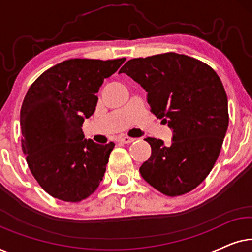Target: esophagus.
<instances>
[{"label": "esophagus", "instance_id": "34e87169", "mask_svg": "<svg viewBox=\"0 0 252 252\" xmlns=\"http://www.w3.org/2000/svg\"><path fill=\"white\" fill-rule=\"evenodd\" d=\"M118 141H119V142H122V143H132L133 141H135V139H134V137L123 135V136L118 137Z\"/></svg>", "mask_w": 252, "mask_h": 252}]
</instances>
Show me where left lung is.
<instances>
[{
  "label": "left lung",
  "instance_id": "8db88e82",
  "mask_svg": "<svg viewBox=\"0 0 252 252\" xmlns=\"http://www.w3.org/2000/svg\"><path fill=\"white\" fill-rule=\"evenodd\" d=\"M119 72L146 89L151 112L173 130L170 146L146 139L151 156L140 167L142 178L171 197L191 191L211 172L228 127V101L218 74L175 53L133 58Z\"/></svg>",
  "mask_w": 252,
  "mask_h": 252
}]
</instances>
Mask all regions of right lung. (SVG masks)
Instances as JSON below:
<instances>
[{"mask_svg":"<svg viewBox=\"0 0 252 252\" xmlns=\"http://www.w3.org/2000/svg\"><path fill=\"white\" fill-rule=\"evenodd\" d=\"M126 58H73L44 71L31 85L20 109L22 147L33 177L65 202L91 196L104 177L115 143L86 140L82 124L95 111L105 78Z\"/></svg>","mask_w":252,"mask_h":252,"instance_id":"add662e5","label":"right lung"}]
</instances>
